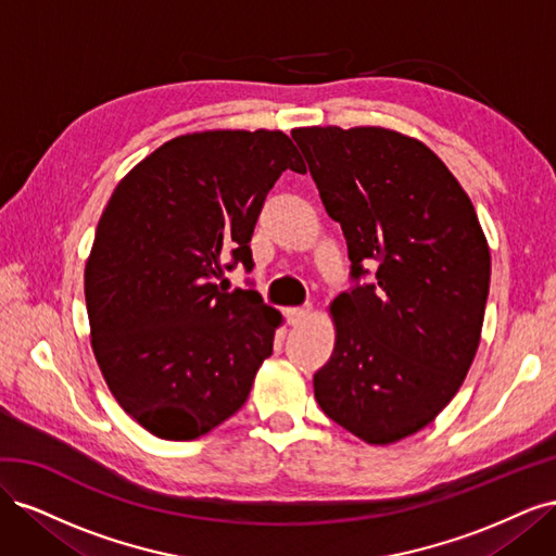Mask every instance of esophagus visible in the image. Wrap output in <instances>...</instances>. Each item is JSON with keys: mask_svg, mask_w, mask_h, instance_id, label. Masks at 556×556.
I'll return each mask as SVG.
<instances>
[{"mask_svg": "<svg viewBox=\"0 0 556 556\" xmlns=\"http://www.w3.org/2000/svg\"><path fill=\"white\" fill-rule=\"evenodd\" d=\"M308 315H311V308H288V311H285V317H288V323L292 327L304 325L306 319H308Z\"/></svg>", "mask_w": 556, "mask_h": 556, "instance_id": "esophagus-1", "label": "esophagus"}]
</instances>
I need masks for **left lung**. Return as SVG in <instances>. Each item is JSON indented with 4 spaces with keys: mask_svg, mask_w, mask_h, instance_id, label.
Here are the masks:
<instances>
[{
    "mask_svg": "<svg viewBox=\"0 0 556 556\" xmlns=\"http://www.w3.org/2000/svg\"><path fill=\"white\" fill-rule=\"evenodd\" d=\"M319 199L341 223L352 278L329 308L336 343L313 378L319 408L371 445L431 425L480 345L490 245L443 160L384 127H299Z\"/></svg>",
    "mask_w": 556,
    "mask_h": 556,
    "instance_id": "left-lung-1",
    "label": "left lung"
}]
</instances>
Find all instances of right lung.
I'll return each mask as SVG.
<instances>
[{
	"mask_svg": "<svg viewBox=\"0 0 556 556\" xmlns=\"http://www.w3.org/2000/svg\"><path fill=\"white\" fill-rule=\"evenodd\" d=\"M285 169L306 166L280 129L182 134L134 166L99 217L86 262L92 352L115 401L157 439L223 425L271 357L282 315L213 280L252 268L248 243Z\"/></svg>",
	"mask_w": 556,
	"mask_h": 556,
	"instance_id": "1",
	"label": "right lung"
}]
</instances>
